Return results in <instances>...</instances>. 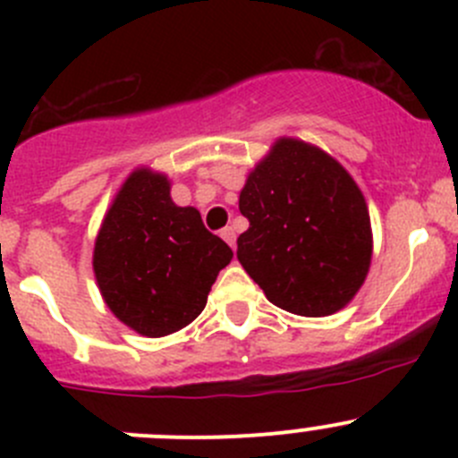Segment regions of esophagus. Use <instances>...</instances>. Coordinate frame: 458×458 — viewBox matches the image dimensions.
<instances>
[{
	"label": "esophagus",
	"instance_id": "esophagus-1",
	"mask_svg": "<svg viewBox=\"0 0 458 458\" xmlns=\"http://www.w3.org/2000/svg\"><path fill=\"white\" fill-rule=\"evenodd\" d=\"M221 237H224V242L230 243V248L237 246V233H234L233 225H225V228L221 230Z\"/></svg>",
	"mask_w": 458,
	"mask_h": 458
}]
</instances>
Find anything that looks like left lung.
<instances>
[{"instance_id":"obj_1","label":"left lung","mask_w":458,"mask_h":458,"mask_svg":"<svg viewBox=\"0 0 458 458\" xmlns=\"http://www.w3.org/2000/svg\"><path fill=\"white\" fill-rule=\"evenodd\" d=\"M239 210L250 228L239 234L237 259L281 310L332 315L366 281V199L344 165L318 148L276 141L248 177Z\"/></svg>"}]
</instances>
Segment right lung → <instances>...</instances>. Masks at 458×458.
I'll return each mask as SVG.
<instances>
[{
  "label": "right lung",
  "mask_w": 458,
  "mask_h": 458,
  "mask_svg": "<svg viewBox=\"0 0 458 458\" xmlns=\"http://www.w3.org/2000/svg\"><path fill=\"white\" fill-rule=\"evenodd\" d=\"M233 250L206 230L199 210L170 199L164 174L135 170L114 197L95 242L97 284L119 321L165 336L195 321Z\"/></svg>",
  "instance_id": "1"
}]
</instances>
